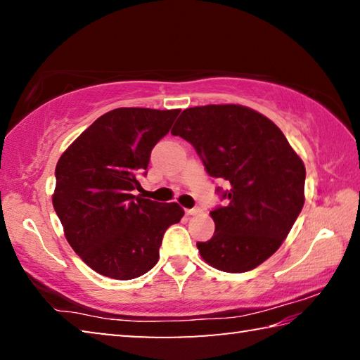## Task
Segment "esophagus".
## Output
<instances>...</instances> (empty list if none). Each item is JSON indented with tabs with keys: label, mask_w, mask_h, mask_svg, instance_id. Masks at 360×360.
Masks as SVG:
<instances>
[{
	"label": "esophagus",
	"mask_w": 360,
	"mask_h": 360,
	"mask_svg": "<svg viewBox=\"0 0 360 360\" xmlns=\"http://www.w3.org/2000/svg\"><path fill=\"white\" fill-rule=\"evenodd\" d=\"M200 211H202L200 208H191V210H186V214L187 216H195V214H198Z\"/></svg>",
	"instance_id": "obj_1"
}]
</instances>
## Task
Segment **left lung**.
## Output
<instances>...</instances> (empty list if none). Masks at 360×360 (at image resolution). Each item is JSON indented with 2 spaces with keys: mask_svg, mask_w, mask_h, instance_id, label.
<instances>
[{
  "mask_svg": "<svg viewBox=\"0 0 360 360\" xmlns=\"http://www.w3.org/2000/svg\"><path fill=\"white\" fill-rule=\"evenodd\" d=\"M172 135L191 143L211 178L227 181L225 200L210 214L212 238L197 243L206 264L227 273L259 266L278 251L304 203V165L284 133L240 105L182 111Z\"/></svg>",
  "mask_w": 360,
  "mask_h": 360,
  "instance_id": "1",
  "label": "left lung"
}]
</instances>
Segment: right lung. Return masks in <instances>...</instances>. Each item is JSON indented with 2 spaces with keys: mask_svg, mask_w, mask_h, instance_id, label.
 Wrapping results in <instances>:
<instances>
[{
  "mask_svg": "<svg viewBox=\"0 0 360 360\" xmlns=\"http://www.w3.org/2000/svg\"><path fill=\"white\" fill-rule=\"evenodd\" d=\"M181 109L119 108L96 119L58 158L53 210L75 252L92 270L133 279L158 262L169 225L184 210L133 195L150 150Z\"/></svg>",
  "mask_w": 360,
  "mask_h": 360,
  "instance_id": "obj_1",
  "label": "right lung"
}]
</instances>
